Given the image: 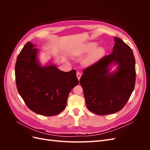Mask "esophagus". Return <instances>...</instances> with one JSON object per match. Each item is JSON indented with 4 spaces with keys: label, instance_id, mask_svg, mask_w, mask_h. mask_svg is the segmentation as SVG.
Segmentation results:
<instances>
[{
    "label": "esophagus",
    "instance_id": "34e87169",
    "mask_svg": "<svg viewBox=\"0 0 150 150\" xmlns=\"http://www.w3.org/2000/svg\"><path fill=\"white\" fill-rule=\"evenodd\" d=\"M76 76H77V78H78V80H79V79H80V78H81V74L79 72H77V73H76Z\"/></svg>",
    "mask_w": 150,
    "mask_h": 150
}]
</instances>
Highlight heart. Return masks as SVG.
Segmentation results:
<instances>
[{
    "label": "heart",
    "mask_w": 150,
    "mask_h": 150,
    "mask_svg": "<svg viewBox=\"0 0 150 150\" xmlns=\"http://www.w3.org/2000/svg\"><path fill=\"white\" fill-rule=\"evenodd\" d=\"M96 42H88L80 47V49L76 50V51L74 52V54L75 55L79 56L91 52L88 56L85 59L84 64L86 66L93 65L101 59L105 54V49L103 47H96Z\"/></svg>",
    "instance_id": "obj_1"
}]
</instances>
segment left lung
I'll list each match as a JSON object with an SVG mask.
<instances>
[{"instance_id": "1", "label": "left lung", "mask_w": 150, "mask_h": 150, "mask_svg": "<svg viewBox=\"0 0 150 150\" xmlns=\"http://www.w3.org/2000/svg\"><path fill=\"white\" fill-rule=\"evenodd\" d=\"M112 53L83 71L80 84L88 110L98 115L115 113L125 106L136 80L135 59L128 45L115 37ZM117 65L110 72V66Z\"/></svg>"}]
</instances>
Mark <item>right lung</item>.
<instances>
[{"mask_svg": "<svg viewBox=\"0 0 150 150\" xmlns=\"http://www.w3.org/2000/svg\"><path fill=\"white\" fill-rule=\"evenodd\" d=\"M35 44L28 42L17 57L15 75L20 96L30 110L55 116L64 110L68 95L79 83L76 71L64 72L52 63L42 66Z\"/></svg>", "mask_w": 150, "mask_h": 150, "instance_id": "obj_1", "label": "right lung"}]
</instances>
